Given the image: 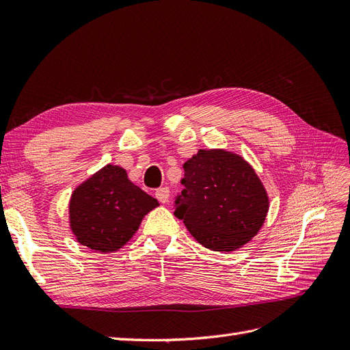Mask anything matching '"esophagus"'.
I'll list each match as a JSON object with an SVG mask.
<instances>
[{
  "instance_id": "34e87169",
  "label": "esophagus",
  "mask_w": 350,
  "mask_h": 350,
  "mask_svg": "<svg viewBox=\"0 0 350 350\" xmlns=\"http://www.w3.org/2000/svg\"><path fill=\"white\" fill-rule=\"evenodd\" d=\"M154 196H156V198L161 201V203H167V198H169V188L167 187H161V188H157L156 189V193H154Z\"/></svg>"
}]
</instances>
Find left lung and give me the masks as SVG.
Here are the masks:
<instances>
[{
    "label": "left lung",
    "instance_id": "left-lung-1",
    "mask_svg": "<svg viewBox=\"0 0 350 350\" xmlns=\"http://www.w3.org/2000/svg\"><path fill=\"white\" fill-rule=\"evenodd\" d=\"M175 216L203 247L234 251L258 234L269 196L252 166L237 153L200 149L184 163Z\"/></svg>",
    "mask_w": 350,
    "mask_h": 350
}]
</instances>
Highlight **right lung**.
Here are the masks:
<instances>
[{"label":"right lung","instance_id":"right-lung-1","mask_svg":"<svg viewBox=\"0 0 350 350\" xmlns=\"http://www.w3.org/2000/svg\"><path fill=\"white\" fill-rule=\"evenodd\" d=\"M157 200L134 185L125 169L107 165L74 189L70 228L81 245L99 252L122 248Z\"/></svg>","mask_w":350,"mask_h":350}]
</instances>
